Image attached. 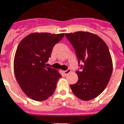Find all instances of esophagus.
I'll list each match as a JSON object with an SVG mask.
<instances>
[{
  "mask_svg": "<svg viewBox=\"0 0 124 124\" xmlns=\"http://www.w3.org/2000/svg\"><path fill=\"white\" fill-rule=\"evenodd\" d=\"M63 72H64V74L65 75H67V74H68L69 73H70L71 70H70V69H68V70H66L64 71Z\"/></svg>",
  "mask_w": 124,
  "mask_h": 124,
  "instance_id": "1",
  "label": "esophagus"
}]
</instances>
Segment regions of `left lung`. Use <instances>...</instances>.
Masks as SVG:
<instances>
[{
  "label": "left lung",
  "mask_w": 124,
  "mask_h": 124,
  "mask_svg": "<svg viewBox=\"0 0 124 124\" xmlns=\"http://www.w3.org/2000/svg\"><path fill=\"white\" fill-rule=\"evenodd\" d=\"M74 47L82 70L77 71V83L70 85L72 93L78 99L89 101L96 98L106 88L113 70L109 48L98 35L86 31L66 33Z\"/></svg>",
  "instance_id": "left-lung-1"
}]
</instances>
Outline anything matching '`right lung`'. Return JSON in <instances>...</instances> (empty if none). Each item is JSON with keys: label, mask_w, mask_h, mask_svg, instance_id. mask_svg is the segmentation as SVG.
<instances>
[{"label": "right lung", "mask_w": 124, "mask_h": 124, "mask_svg": "<svg viewBox=\"0 0 124 124\" xmlns=\"http://www.w3.org/2000/svg\"><path fill=\"white\" fill-rule=\"evenodd\" d=\"M64 33H33L21 41L14 58V72L20 87L27 97L44 101L53 95L62 76L56 69L47 67L55 44Z\"/></svg>", "instance_id": "obj_1"}]
</instances>
